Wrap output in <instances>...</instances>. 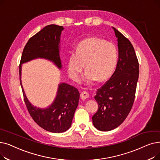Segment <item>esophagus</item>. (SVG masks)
Returning a JSON list of instances; mask_svg holds the SVG:
<instances>
[{
  "mask_svg": "<svg viewBox=\"0 0 160 160\" xmlns=\"http://www.w3.org/2000/svg\"><path fill=\"white\" fill-rule=\"evenodd\" d=\"M89 96V94L88 92L87 91H82V93H80V98L82 99V100H85L87 98H88Z\"/></svg>",
  "mask_w": 160,
  "mask_h": 160,
  "instance_id": "1",
  "label": "esophagus"
}]
</instances>
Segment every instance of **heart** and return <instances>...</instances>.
I'll list each match as a JSON object with an SVG mask.
<instances>
[{
    "mask_svg": "<svg viewBox=\"0 0 160 160\" xmlns=\"http://www.w3.org/2000/svg\"><path fill=\"white\" fill-rule=\"evenodd\" d=\"M118 59L116 46L104 39L92 37L78 43L76 51H72L68 59V73L70 78L77 82L86 66V71L80 81L87 84L106 80L115 71Z\"/></svg>",
    "mask_w": 160,
    "mask_h": 160,
    "instance_id": "obj_1",
    "label": "heart"
}]
</instances>
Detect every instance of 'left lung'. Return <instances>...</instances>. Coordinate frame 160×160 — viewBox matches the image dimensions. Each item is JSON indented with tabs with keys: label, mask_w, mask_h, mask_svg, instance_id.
<instances>
[{
	"label": "left lung",
	"mask_w": 160,
	"mask_h": 160,
	"mask_svg": "<svg viewBox=\"0 0 160 160\" xmlns=\"http://www.w3.org/2000/svg\"><path fill=\"white\" fill-rule=\"evenodd\" d=\"M113 28L118 41L119 60L110 78L97 89L95 99L98 108L92 117L94 127L100 131L113 130L127 118L135 99L139 78V62L133 47Z\"/></svg>",
	"instance_id": "left-lung-1"
}]
</instances>
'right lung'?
I'll return each mask as SVG.
<instances>
[{
	"mask_svg": "<svg viewBox=\"0 0 160 160\" xmlns=\"http://www.w3.org/2000/svg\"><path fill=\"white\" fill-rule=\"evenodd\" d=\"M63 30L62 26L50 24L31 37L23 49L19 64L20 83L27 110L32 118L40 127L53 133L63 132L70 128L78 105L79 91L72 86L65 83H60L54 102L51 106L46 109L34 107L28 101L21 84V66L22 63L33 59L43 58L53 62L61 69L59 43Z\"/></svg>",
	"mask_w": 160,
	"mask_h": 160,
	"instance_id": "obj_1",
	"label": "right lung"
}]
</instances>
